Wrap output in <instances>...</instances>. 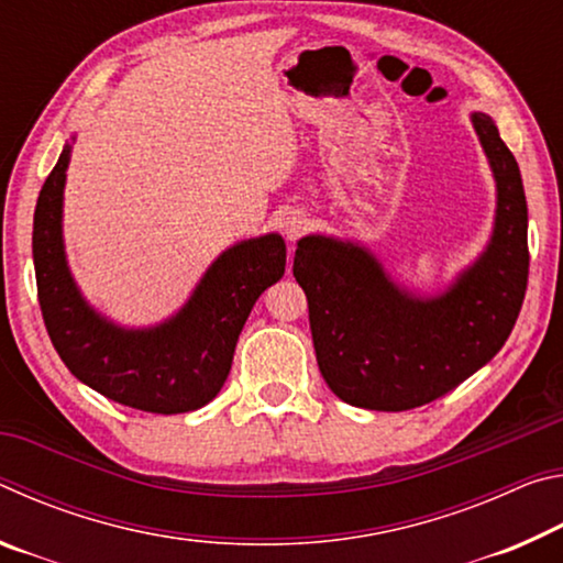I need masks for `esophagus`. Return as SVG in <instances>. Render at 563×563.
<instances>
[{
  "label": "esophagus",
  "instance_id": "34e87169",
  "mask_svg": "<svg viewBox=\"0 0 563 563\" xmlns=\"http://www.w3.org/2000/svg\"><path fill=\"white\" fill-rule=\"evenodd\" d=\"M308 225H310L308 216L300 213V211H292V213H288V216H285L283 221H280L283 235L288 238V241H295V238H300L305 231H308Z\"/></svg>",
  "mask_w": 563,
  "mask_h": 563
}]
</instances>
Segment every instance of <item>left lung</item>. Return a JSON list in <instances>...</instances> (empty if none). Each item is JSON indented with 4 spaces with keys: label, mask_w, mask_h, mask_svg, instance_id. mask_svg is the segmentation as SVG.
I'll return each mask as SVG.
<instances>
[{
    "label": "left lung",
    "mask_w": 563,
    "mask_h": 563,
    "mask_svg": "<svg viewBox=\"0 0 563 563\" xmlns=\"http://www.w3.org/2000/svg\"><path fill=\"white\" fill-rule=\"evenodd\" d=\"M497 184L489 243L444 290L422 295L355 241L305 235L292 275L310 308L312 345L342 402L377 412L422 407L487 365L519 318L529 275L527 196L497 123L472 113Z\"/></svg>",
    "instance_id": "1"
}]
</instances>
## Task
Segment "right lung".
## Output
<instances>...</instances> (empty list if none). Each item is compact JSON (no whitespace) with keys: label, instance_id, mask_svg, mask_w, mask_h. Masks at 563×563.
I'll return each instance as SVG.
<instances>
[{"label":"right lung","instance_id":"1","mask_svg":"<svg viewBox=\"0 0 563 563\" xmlns=\"http://www.w3.org/2000/svg\"><path fill=\"white\" fill-rule=\"evenodd\" d=\"M71 144L44 180L32 233L36 290L52 345L76 379L119 405L156 415L208 405L231 373L235 342L255 300L283 278V235L265 233L225 247L184 308L164 322L119 325L84 298L66 261L62 218Z\"/></svg>","mask_w":563,"mask_h":563}]
</instances>
